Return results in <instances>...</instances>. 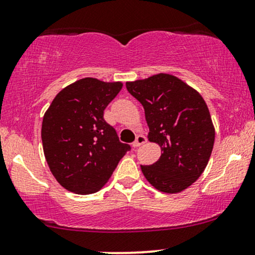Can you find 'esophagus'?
<instances>
[{"label":"esophagus","mask_w":255,"mask_h":255,"mask_svg":"<svg viewBox=\"0 0 255 255\" xmlns=\"http://www.w3.org/2000/svg\"><path fill=\"white\" fill-rule=\"evenodd\" d=\"M147 142V137L145 135H137L135 141H134L131 145H133L134 148H136V147H139L141 145H143V143Z\"/></svg>","instance_id":"34e87169"}]
</instances>
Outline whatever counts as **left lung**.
<instances>
[{"label":"left lung","instance_id":"1","mask_svg":"<svg viewBox=\"0 0 255 255\" xmlns=\"http://www.w3.org/2000/svg\"><path fill=\"white\" fill-rule=\"evenodd\" d=\"M126 88L145 109L148 140L161 147L158 161L141 165L143 176L161 192L183 191L203 173L215 141L203 97L167 73L127 82Z\"/></svg>","mask_w":255,"mask_h":255}]
</instances>
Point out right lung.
<instances>
[{
  "instance_id": "1",
  "label": "right lung",
  "mask_w": 255,
  "mask_h": 255,
  "mask_svg": "<svg viewBox=\"0 0 255 255\" xmlns=\"http://www.w3.org/2000/svg\"><path fill=\"white\" fill-rule=\"evenodd\" d=\"M122 83L83 78L64 88L42 119L41 140L52 174L63 188L94 194L108 182L130 149L104 120Z\"/></svg>"
}]
</instances>
